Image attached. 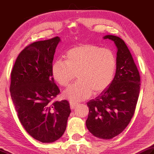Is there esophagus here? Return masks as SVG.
Masks as SVG:
<instances>
[{"instance_id":"esophagus-1","label":"esophagus","mask_w":154,"mask_h":154,"mask_svg":"<svg viewBox=\"0 0 154 154\" xmlns=\"http://www.w3.org/2000/svg\"><path fill=\"white\" fill-rule=\"evenodd\" d=\"M69 104H70V107L72 109H74L75 107H76L77 106L79 105V103H76V102H73V101H70L69 102Z\"/></svg>"}]
</instances>
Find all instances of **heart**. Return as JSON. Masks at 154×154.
Returning <instances> with one entry per match:
<instances>
[{
	"label": "heart",
	"instance_id": "b5f03b06",
	"mask_svg": "<svg viewBox=\"0 0 154 154\" xmlns=\"http://www.w3.org/2000/svg\"><path fill=\"white\" fill-rule=\"evenodd\" d=\"M117 69V58L113 51L93 44H81L71 48L65 61L57 59L52 66V74L56 82L67 86L75 76L78 81L63 92L69 100L77 101L98 94L113 81Z\"/></svg>",
	"mask_w": 154,
	"mask_h": 154
}]
</instances>
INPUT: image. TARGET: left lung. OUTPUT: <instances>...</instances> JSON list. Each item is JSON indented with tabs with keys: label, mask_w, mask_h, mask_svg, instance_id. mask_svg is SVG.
<instances>
[{
	"label": "left lung",
	"mask_w": 154,
	"mask_h": 154,
	"mask_svg": "<svg viewBox=\"0 0 154 154\" xmlns=\"http://www.w3.org/2000/svg\"><path fill=\"white\" fill-rule=\"evenodd\" d=\"M117 47V69L111 85L87 102L88 130L98 138L112 139L121 134L133 117L140 90V76L127 45L121 38L105 35Z\"/></svg>",
	"instance_id": "obj_1"
}]
</instances>
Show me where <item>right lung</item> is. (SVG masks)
<instances>
[{
    "mask_svg": "<svg viewBox=\"0 0 154 154\" xmlns=\"http://www.w3.org/2000/svg\"><path fill=\"white\" fill-rule=\"evenodd\" d=\"M59 37L35 42L21 51L11 72L10 92L19 121L31 136L43 143L61 137L71 109L67 100H51L59 94L52 66Z\"/></svg>",
    "mask_w": 154,
    "mask_h": 154,
    "instance_id": "right-lung-1",
    "label": "right lung"
}]
</instances>
